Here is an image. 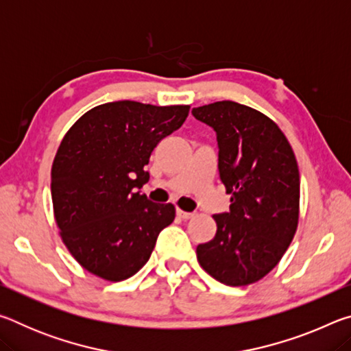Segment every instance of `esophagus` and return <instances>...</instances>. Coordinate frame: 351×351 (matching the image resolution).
<instances>
[{
	"instance_id": "esophagus-1",
	"label": "esophagus",
	"mask_w": 351,
	"mask_h": 351,
	"mask_svg": "<svg viewBox=\"0 0 351 351\" xmlns=\"http://www.w3.org/2000/svg\"><path fill=\"white\" fill-rule=\"evenodd\" d=\"M176 213H178V217L182 218V219H190L195 215V213H192V212H186V210H181V209H178Z\"/></svg>"
}]
</instances>
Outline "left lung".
<instances>
[{
    "label": "left lung",
    "mask_w": 351,
    "mask_h": 351,
    "mask_svg": "<svg viewBox=\"0 0 351 351\" xmlns=\"http://www.w3.org/2000/svg\"><path fill=\"white\" fill-rule=\"evenodd\" d=\"M218 142L219 180L229 212L213 215L217 234L198 245L201 268L229 287L258 282L277 266L299 223L300 176L288 139L263 112L223 100L192 110Z\"/></svg>",
    "instance_id": "obj_1"
}]
</instances>
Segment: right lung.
I'll use <instances>...</instances> for the list:
<instances>
[{
  "label": "right lung",
  "instance_id": "1",
  "mask_svg": "<svg viewBox=\"0 0 351 351\" xmlns=\"http://www.w3.org/2000/svg\"><path fill=\"white\" fill-rule=\"evenodd\" d=\"M189 105L119 100L85 112L64 134L52 162L56 223L71 255L110 282L134 276L175 219L173 204L148 201L138 189L165 136L180 128Z\"/></svg>",
  "mask_w": 351,
  "mask_h": 351
}]
</instances>
